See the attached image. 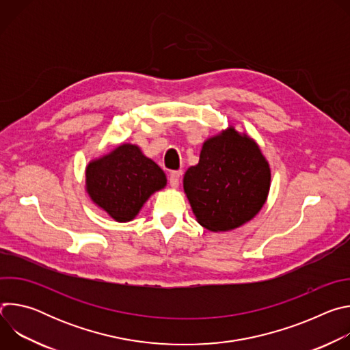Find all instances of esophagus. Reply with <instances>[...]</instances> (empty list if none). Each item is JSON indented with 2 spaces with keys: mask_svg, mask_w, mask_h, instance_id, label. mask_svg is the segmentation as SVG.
Returning <instances> with one entry per match:
<instances>
[{
  "mask_svg": "<svg viewBox=\"0 0 350 350\" xmlns=\"http://www.w3.org/2000/svg\"><path fill=\"white\" fill-rule=\"evenodd\" d=\"M180 177H181V172H172L170 177H169V183L172 188H177L180 184Z\"/></svg>",
  "mask_w": 350,
  "mask_h": 350,
  "instance_id": "esophagus-1",
  "label": "esophagus"
}]
</instances>
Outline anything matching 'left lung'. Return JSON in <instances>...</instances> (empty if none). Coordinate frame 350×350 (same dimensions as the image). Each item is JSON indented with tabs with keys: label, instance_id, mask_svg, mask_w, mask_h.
<instances>
[{
	"label": "left lung",
	"instance_id": "8db88e82",
	"mask_svg": "<svg viewBox=\"0 0 350 350\" xmlns=\"http://www.w3.org/2000/svg\"><path fill=\"white\" fill-rule=\"evenodd\" d=\"M271 172L259 145L232 126L208 138L183 180L196 221L220 232L241 227L263 208Z\"/></svg>",
	"mask_w": 350,
	"mask_h": 350
}]
</instances>
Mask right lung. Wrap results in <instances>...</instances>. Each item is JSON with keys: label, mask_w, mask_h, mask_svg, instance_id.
<instances>
[{"label": "right lung", "mask_w": 350, "mask_h": 350, "mask_svg": "<svg viewBox=\"0 0 350 350\" xmlns=\"http://www.w3.org/2000/svg\"><path fill=\"white\" fill-rule=\"evenodd\" d=\"M166 183L165 172L134 144H120L85 167V191L91 201L119 223L131 221L148 198Z\"/></svg>", "instance_id": "1"}]
</instances>
